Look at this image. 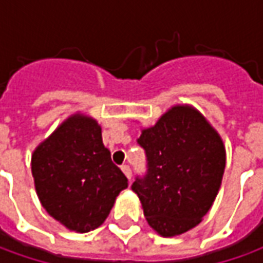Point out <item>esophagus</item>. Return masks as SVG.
I'll list each match as a JSON object with an SVG mask.
<instances>
[{
	"label": "esophagus",
	"mask_w": 263,
	"mask_h": 263,
	"mask_svg": "<svg viewBox=\"0 0 263 263\" xmlns=\"http://www.w3.org/2000/svg\"><path fill=\"white\" fill-rule=\"evenodd\" d=\"M121 170H123V173L126 174V177L130 180L132 178V168L128 167L127 164H124V165H121Z\"/></svg>",
	"instance_id": "obj_1"
}]
</instances>
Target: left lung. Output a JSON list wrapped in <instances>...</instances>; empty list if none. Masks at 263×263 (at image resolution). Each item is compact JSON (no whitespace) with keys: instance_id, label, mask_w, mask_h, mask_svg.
<instances>
[{"instance_id":"left-lung-1","label":"left lung","mask_w":263,"mask_h":263,"mask_svg":"<svg viewBox=\"0 0 263 263\" xmlns=\"http://www.w3.org/2000/svg\"><path fill=\"white\" fill-rule=\"evenodd\" d=\"M146 171L136 176V193L149 226L164 237L193 228L212 206L226 168L217 132L190 106H174L142 132Z\"/></svg>"}]
</instances>
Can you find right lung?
Segmentation results:
<instances>
[{"instance_id": "add662e5", "label": "right lung", "mask_w": 263, "mask_h": 263, "mask_svg": "<svg viewBox=\"0 0 263 263\" xmlns=\"http://www.w3.org/2000/svg\"><path fill=\"white\" fill-rule=\"evenodd\" d=\"M36 193L51 217L79 233L98 228L128 183L95 120L73 116L32 157Z\"/></svg>"}]
</instances>
